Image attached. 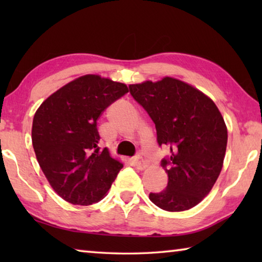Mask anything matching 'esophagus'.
Returning a JSON list of instances; mask_svg holds the SVG:
<instances>
[{"instance_id": "34e87169", "label": "esophagus", "mask_w": 262, "mask_h": 262, "mask_svg": "<svg viewBox=\"0 0 262 262\" xmlns=\"http://www.w3.org/2000/svg\"><path fill=\"white\" fill-rule=\"evenodd\" d=\"M133 163H134L135 167L139 168V170H144V168L148 166L147 162H145L143 157H141V156H136L134 159H133Z\"/></svg>"}]
</instances>
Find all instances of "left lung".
<instances>
[{"mask_svg": "<svg viewBox=\"0 0 262 262\" xmlns=\"http://www.w3.org/2000/svg\"><path fill=\"white\" fill-rule=\"evenodd\" d=\"M129 89L155 122L158 144L170 145V157L162 161L167 187L150 193V201L166 211L188 210L209 194L223 167L224 119L209 97L180 79L165 76Z\"/></svg>", "mask_w": 262, "mask_h": 262, "instance_id": "left-lung-1", "label": "left lung"}]
</instances>
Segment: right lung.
<instances>
[{
    "mask_svg": "<svg viewBox=\"0 0 262 262\" xmlns=\"http://www.w3.org/2000/svg\"><path fill=\"white\" fill-rule=\"evenodd\" d=\"M128 91L126 84L88 74L52 94L34 114L35 157L52 188L72 205L103 200L123 167L99 148L97 121Z\"/></svg>",
    "mask_w": 262,
    "mask_h": 262,
    "instance_id": "obj_1",
    "label": "right lung"
}]
</instances>
